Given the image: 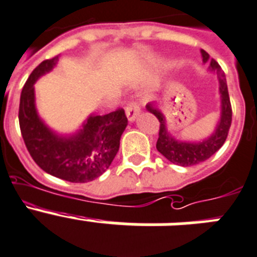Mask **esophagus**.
Segmentation results:
<instances>
[{"label": "esophagus", "mask_w": 257, "mask_h": 257, "mask_svg": "<svg viewBox=\"0 0 257 257\" xmlns=\"http://www.w3.org/2000/svg\"><path fill=\"white\" fill-rule=\"evenodd\" d=\"M140 112H141V106H140V104H138V102L131 101L128 105H126L125 114H126V116H128V119L131 121L136 120L137 115L140 114Z\"/></svg>", "instance_id": "esophagus-1"}]
</instances>
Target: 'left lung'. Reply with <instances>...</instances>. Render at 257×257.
I'll return each mask as SVG.
<instances>
[{"instance_id": "1", "label": "left lung", "mask_w": 257, "mask_h": 257, "mask_svg": "<svg viewBox=\"0 0 257 257\" xmlns=\"http://www.w3.org/2000/svg\"><path fill=\"white\" fill-rule=\"evenodd\" d=\"M201 57L203 62L209 61V54L205 50L201 49ZM210 71H215L219 78V92L222 97V114H220V120L218 123L217 129L214 133L200 143H189V142H179L175 138H172L169 134L166 128V121L165 116L157 107L153 104L147 105L148 111L152 112L160 121V131H158V140L156 143V148L161 155L169 160L170 162L179 166H194L200 162H204L205 160L212 157L223 145L226 142L227 136H228L229 128L232 123V106L229 101L228 87L226 82V74L222 71L219 64L210 59Z\"/></svg>"}]
</instances>
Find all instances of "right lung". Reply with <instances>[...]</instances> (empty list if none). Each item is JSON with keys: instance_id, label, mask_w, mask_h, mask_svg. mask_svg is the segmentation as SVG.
I'll return each instance as SVG.
<instances>
[{"instance_id": "right-lung-1", "label": "right lung", "mask_w": 257, "mask_h": 257, "mask_svg": "<svg viewBox=\"0 0 257 257\" xmlns=\"http://www.w3.org/2000/svg\"><path fill=\"white\" fill-rule=\"evenodd\" d=\"M58 56L43 61L24 85L19 123L26 148L35 164L48 174L69 183H88L101 176L116 156L128 124L124 109L91 115L72 137H58L44 125L35 109L34 83L56 66Z\"/></svg>"}]
</instances>
